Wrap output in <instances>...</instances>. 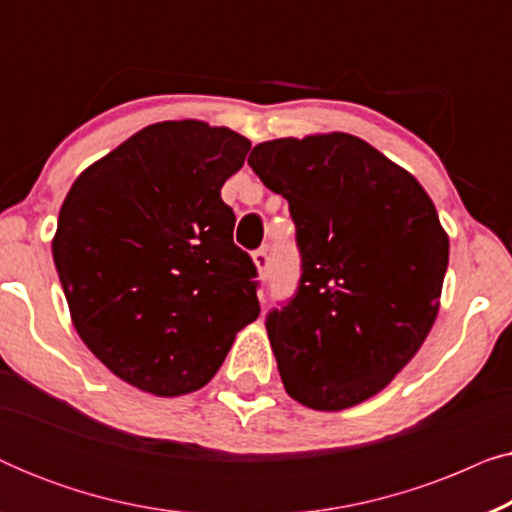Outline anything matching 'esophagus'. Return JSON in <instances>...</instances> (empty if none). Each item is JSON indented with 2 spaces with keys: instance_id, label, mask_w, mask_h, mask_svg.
<instances>
[{
  "instance_id": "34e87169",
  "label": "esophagus",
  "mask_w": 512,
  "mask_h": 512,
  "mask_svg": "<svg viewBox=\"0 0 512 512\" xmlns=\"http://www.w3.org/2000/svg\"><path fill=\"white\" fill-rule=\"evenodd\" d=\"M254 263H256L258 272H261V277H268V272H270V254H268V249H265V247L256 249L254 251Z\"/></svg>"
}]
</instances>
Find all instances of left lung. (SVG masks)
I'll list each match as a JSON object with an SVG mask.
<instances>
[{
  "instance_id": "8db88e82",
  "label": "left lung",
  "mask_w": 512,
  "mask_h": 512,
  "mask_svg": "<svg viewBox=\"0 0 512 512\" xmlns=\"http://www.w3.org/2000/svg\"><path fill=\"white\" fill-rule=\"evenodd\" d=\"M247 163L289 202L300 279L265 317L289 394L342 410L387 387L429 335L450 242L419 181L359 137L272 139Z\"/></svg>"
}]
</instances>
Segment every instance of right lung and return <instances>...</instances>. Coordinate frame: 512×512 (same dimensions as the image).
<instances>
[{
  "mask_svg": "<svg viewBox=\"0 0 512 512\" xmlns=\"http://www.w3.org/2000/svg\"><path fill=\"white\" fill-rule=\"evenodd\" d=\"M249 146L200 121L149 125L90 165L62 202L53 261L72 321L132 387H205L261 312L258 270L221 200Z\"/></svg>",
  "mask_w": 512,
  "mask_h": 512,
  "instance_id": "add662e5",
  "label": "right lung"
}]
</instances>
